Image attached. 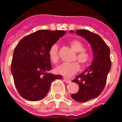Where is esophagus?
I'll return each instance as SVG.
<instances>
[{
  "mask_svg": "<svg viewBox=\"0 0 122 122\" xmlns=\"http://www.w3.org/2000/svg\"><path fill=\"white\" fill-rule=\"evenodd\" d=\"M63 79H64V81L66 82V83H70V82H71V81L70 80V79H69V78H66V77H64V78H63Z\"/></svg>",
  "mask_w": 122,
  "mask_h": 122,
  "instance_id": "obj_1",
  "label": "esophagus"
}]
</instances>
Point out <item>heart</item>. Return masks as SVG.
Segmentation results:
<instances>
[{
  "instance_id": "1",
  "label": "heart",
  "mask_w": 122,
  "mask_h": 122,
  "mask_svg": "<svg viewBox=\"0 0 122 122\" xmlns=\"http://www.w3.org/2000/svg\"><path fill=\"white\" fill-rule=\"evenodd\" d=\"M69 44L74 51L78 52L76 54V58L78 62L82 65L88 64L91 60V54L89 52L84 50L85 46L82 42L78 40H71ZM48 56L51 62L54 64L58 63L59 60L58 44H54L50 46L48 50ZM79 68L80 66L77 62L64 63L56 67L55 71L57 74L69 77L77 72L79 71Z\"/></svg>"
}]
</instances>
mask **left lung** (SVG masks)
Returning a JSON list of instances; mask_svg holds the SVG:
<instances>
[{"mask_svg":"<svg viewBox=\"0 0 122 122\" xmlns=\"http://www.w3.org/2000/svg\"><path fill=\"white\" fill-rule=\"evenodd\" d=\"M74 33V31H70ZM76 33L88 41L92 47L93 60L86 70L72 81L79 86L78 92L72 98L78 102H85L98 97L104 89L112 62L110 50L101 37L89 30H76Z\"/></svg>","mask_w":122,"mask_h":122,"instance_id":"8db88e82","label":"left lung"}]
</instances>
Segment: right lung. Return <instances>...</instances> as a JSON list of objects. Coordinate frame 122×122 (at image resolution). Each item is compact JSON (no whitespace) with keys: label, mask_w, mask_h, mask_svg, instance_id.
I'll return each instance as SVG.
<instances>
[{"label":"right lung","mask_w":122,"mask_h":122,"mask_svg":"<svg viewBox=\"0 0 122 122\" xmlns=\"http://www.w3.org/2000/svg\"><path fill=\"white\" fill-rule=\"evenodd\" d=\"M65 31L39 30L28 35L14 50L11 72L19 95L28 101H39L50 90L51 83L62 76L49 73L51 65L48 50Z\"/></svg>","instance_id":"obj_1"}]
</instances>
